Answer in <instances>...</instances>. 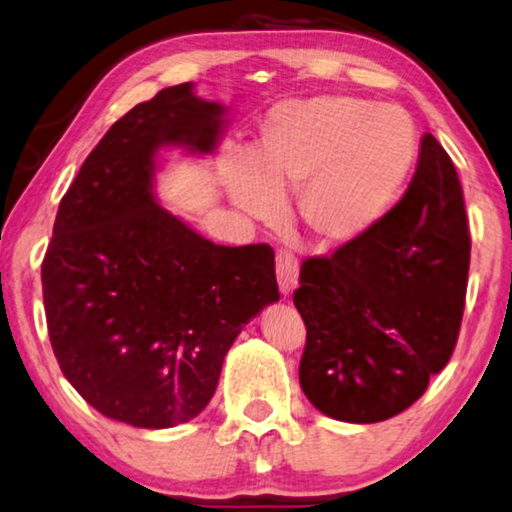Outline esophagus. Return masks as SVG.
Masks as SVG:
<instances>
[{
    "label": "esophagus",
    "instance_id": "1",
    "mask_svg": "<svg viewBox=\"0 0 512 512\" xmlns=\"http://www.w3.org/2000/svg\"><path fill=\"white\" fill-rule=\"evenodd\" d=\"M276 273H278L280 292H283L287 297V294H292L294 287L299 285V262H297V257H294L292 253H287V250H278Z\"/></svg>",
    "mask_w": 512,
    "mask_h": 512
}]
</instances>
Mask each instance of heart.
<instances>
[{
    "label": "heart",
    "instance_id": "1",
    "mask_svg": "<svg viewBox=\"0 0 512 512\" xmlns=\"http://www.w3.org/2000/svg\"><path fill=\"white\" fill-rule=\"evenodd\" d=\"M415 160V122L401 106L315 95L269 113L255 162L234 167L227 187L234 204L259 220L280 211V194L297 192L308 239L341 248L385 218Z\"/></svg>",
    "mask_w": 512,
    "mask_h": 512
}]
</instances>
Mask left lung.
Wrapping results in <instances>:
<instances>
[{"instance_id": "obj_1", "label": "left lung", "mask_w": 512, "mask_h": 512, "mask_svg": "<svg viewBox=\"0 0 512 512\" xmlns=\"http://www.w3.org/2000/svg\"><path fill=\"white\" fill-rule=\"evenodd\" d=\"M471 234L455 164L431 134L406 194L369 234L301 264V390L334 420L371 424L422 397L455 350Z\"/></svg>"}]
</instances>
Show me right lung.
<instances>
[{
	"instance_id": "obj_1",
	"label": "right lung",
	"mask_w": 512,
	"mask_h": 512,
	"mask_svg": "<svg viewBox=\"0 0 512 512\" xmlns=\"http://www.w3.org/2000/svg\"><path fill=\"white\" fill-rule=\"evenodd\" d=\"M192 88H164L113 122L62 197L41 264L64 378L141 429L197 417L236 336L280 299L269 246H215L157 204V153H213L225 125V106Z\"/></svg>"
}]
</instances>
